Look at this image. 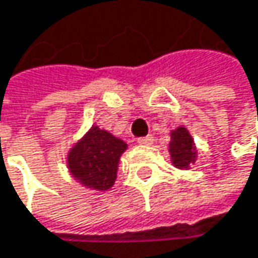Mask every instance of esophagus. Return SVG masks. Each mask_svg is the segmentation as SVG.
I'll list each match as a JSON object with an SVG mask.
<instances>
[{"instance_id":"obj_1","label":"esophagus","mask_w":258,"mask_h":258,"mask_svg":"<svg viewBox=\"0 0 258 258\" xmlns=\"http://www.w3.org/2000/svg\"><path fill=\"white\" fill-rule=\"evenodd\" d=\"M137 143H139V145H142V146H149V145H152V143H154V137H152V136L140 137V139L137 140Z\"/></svg>"}]
</instances>
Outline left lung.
<instances>
[{"mask_svg":"<svg viewBox=\"0 0 258 258\" xmlns=\"http://www.w3.org/2000/svg\"><path fill=\"white\" fill-rule=\"evenodd\" d=\"M169 154L172 164L179 170H188L197 161V148L192 136L183 125L170 131Z\"/></svg>","mask_w":258,"mask_h":258,"instance_id":"1","label":"left lung"}]
</instances>
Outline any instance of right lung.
<instances>
[{
	"mask_svg": "<svg viewBox=\"0 0 258 258\" xmlns=\"http://www.w3.org/2000/svg\"><path fill=\"white\" fill-rule=\"evenodd\" d=\"M128 145L98 125H92L67 152V169L85 188L106 191L113 186L121 155Z\"/></svg>",
	"mask_w": 258,
	"mask_h": 258,
	"instance_id": "add662e5",
	"label": "right lung"
}]
</instances>
